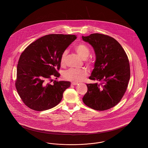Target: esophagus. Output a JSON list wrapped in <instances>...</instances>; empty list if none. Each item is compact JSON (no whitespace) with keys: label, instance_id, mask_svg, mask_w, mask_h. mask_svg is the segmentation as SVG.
Wrapping results in <instances>:
<instances>
[{"label":"esophagus","instance_id":"obj_1","mask_svg":"<svg viewBox=\"0 0 148 148\" xmlns=\"http://www.w3.org/2000/svg\"><path fill=\"white\" fill-rule=\"evenodd\" d=\"M77 84H78L77 83H76V82H72V83H71V85H77Z\"/></svg>","mask_w":148,"mask_h":148}]
</instances>
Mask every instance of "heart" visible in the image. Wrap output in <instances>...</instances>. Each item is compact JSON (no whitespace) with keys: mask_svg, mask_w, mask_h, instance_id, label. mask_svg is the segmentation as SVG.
Here are the masks:
<instances>
[{"mask_svg":"<svg viewBox=\"0 0 148 148\" xmlns=\"http://www.w3.org/2000/svg\"><path fill=\"white\" fill-rule=\"evenodd\" d=\"M74 48L77 54L82 58V59H85L87 63L89 65L92 64L89 59H86L90 54V49L87 45H86L84 43H79L75 46ZM67 54V50H64L60 56V64L62 65L64 64ZM87 75L88 72L85 69H76L71 68L65 71L64 73V77L65 79L75 82L82 81Z\"/></svg>","mask_w":148,"mask_h":148,"instance_id":"b5f03b06","label":"heart"}]
</instances>
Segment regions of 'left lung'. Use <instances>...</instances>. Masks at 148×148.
<instances>
[{
	"label": "left lung",
	"instance_id": "left-lung-1",
	"mask_svg": "<svg viewBox=\"0 0 148 148\" xmlns=\"http://www.w3.org/2000/svg\"><path fill=\"white\" fill-rule=\"evenodd\" d=\"M94 50L96 60L89 79L99 82L87 84L88 91L83 98L85 104L103 111L118 104L127 90L130 77L127 54L114 38L99 33L82 36Z\"/></svg>",
	"mask_w": 148,
	"mask_h": 148
}]
</instances>
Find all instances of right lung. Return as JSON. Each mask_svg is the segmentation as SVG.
<instances>
[{
    "instance_id": "add662e5",
    "label": "right lung",
    "mask_w": 148,
    "mask_h": 148,
    "mask_svg": "<svg viewBox=\"0 0 148 148\" xmlns=\"http://www.w3.org/2000/svg\"><path fill=\"white\" fill-rule=\"evenodd\" d=\"M77 39L75 35L49 34L31 43L21 53L17 65L15 87L23 103L36 111L48 110L57 106L70 82L55 80L58 77L60 56Z\"/></svg>"
}]
</instances>
